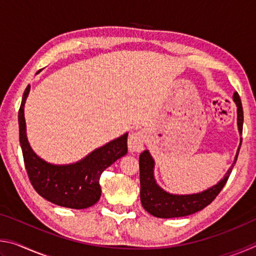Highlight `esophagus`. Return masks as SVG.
<instances>
[{
    "instance_id": "34e87169",
    "label": "esophagus",
    "mask_w": 256,
    "mask_h": 256,
    "mask_svg": "<svg viewBox=\"0 0 256 256\" xmlns=\"http://www.w3.org/2000/svg\"><path fill=\"white\" fill-rule=\"evenodd\" d=\"M146 140V134L144 131L132 132L128 138V150L130 152H140L144 150Z\"/></svg>"
}]
</instances>
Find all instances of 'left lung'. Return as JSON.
I'll return each mask as SVG.
<instances>
[{
	"label": "left lung",
	"instance_id": "1",
	"mask_svg": "<svg viewBox=\"0 0 256 256\" xmlns=\"http://www.w3.org/2000/svg\"><path fill=\"white\" fill-rule=\"evenodd\" d=\"M234 102L237 105V125L238 131L242 133V122H244V114H242V102L240 94H234ZM242 146V138L240 148L237 150L235 162L229 168L227 174L224 175V180L218 184L212 186L209 190H203L198 194H190V196H175L164 192L157 185L154 177V162L151 157L149 151L144 150L138 158V164H140V184H141V203L144 209L150 214L158 218H176V216H185L204 209L206 206L214 200L220 190L226 185L229 176L232 174V167L237 162L238 154Z\"/></svg>",
	"mask_w": 256,
	"mask_h": 256
}]
</instances>
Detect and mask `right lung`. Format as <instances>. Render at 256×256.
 <instances>
[{"label":"right lung","mask_w":256,"mask_h":256,"mask_svg":"<svg viewBox=\"0 0 256 256\" xmlns=\"http://www.w3.org/2000/svg\"><path fill=\"white\" fill-rule=\"evenodd\" d=\"M30 84L26 88L19 108V138L30 183L40 196L54 204L86 209L102 196L99 180L102 172L128 154V133L92 151L76 164L58 166L44 162L34 152L26 136L24 107Z\"/></svg>","instance_id":"add662e5"}]
</instances>
